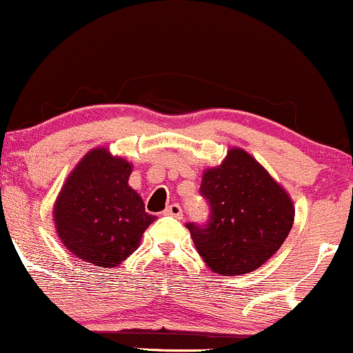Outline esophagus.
<instances>
[{
    "mask_svg": "<svg viewBox=\"0 0 353 353\" xmlns=\"http://www.w3.org/2000/svg\"><path fill=\"white\" fill-rule=\"evenodd\" d=\"M164 215H168V217H174V219H182V209L179 203H172V205L165 207V210L163 212Z\"/></svg>",
    "mask_w": 353,
    "mask_h": 353,
    "instance_id": "obj_1",
    "label": "esophagus"
}]
</instances>
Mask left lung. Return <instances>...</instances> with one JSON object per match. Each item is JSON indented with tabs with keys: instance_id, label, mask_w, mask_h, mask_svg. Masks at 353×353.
Wrapping results in <instances>:
<instances>
[{
	"instance_id": "1",
	"label": "left lung",
	"mask_w": 353,
	"mask_h": 353,
	"mask_svg": "<svg viewBox=\"0 0 353 353\" xmlns=\"http://www.w3.org/2000/svg\"><path fill=\"white\" fill-rule=\"evenodd\" d=\"M201 194L209 201L205 227L188 223L195 248L214 273H252L278 252L294 223L288 190L241 148L202 174Z\"/></svg>"
}]
</instances>
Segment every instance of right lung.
<instances>
[{
	"label": "right lung",
	"mask_w": 353,
	"mask_h": 353,
	"mask_svg": "<svg viewBox=\"0 0 353 353\" xmlns=\"http://www.w3.org/2000/svg\"><path fill=\"white\" fill-rule=\"evenodd\" d=\"M133 164L107 148H93L63 182L54 202L59 239L74 256L95 266L121 265L139 246L154 215L128 184Z\"/></svg>",
	"instance_id": "1"
}]
</instances>
